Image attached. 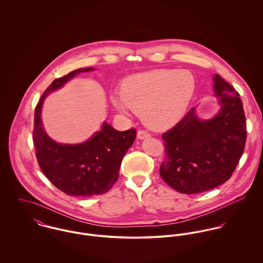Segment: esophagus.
<instances>
[{"label": "esophagus", "instance_id": "1", "mask_svg": "<svg viewBox=\"0 0 263 263\" xmlns=\"http://www.w3.org/2000/svg\"><path fill=\"white\" fill-rule=\"evenodd\" d=\"M138 139H140V140H143V139H146V138H149L151 135L147 132V130H144V129H140L139 132H138Z\"/></svg>", "mask_w": 263, "mask_h": 263}]
</instances>
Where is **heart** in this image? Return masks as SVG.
I'll return each instance as SVG.
<instances>
[{
	"label": "heart",
	"mask_w": 263,
	"mask_h": 263,
	"mask_svg": "<svg viewBox=\"0 0 263 263\" xmlns=\"http://www.w3.org/2000/svg\"><path fill=\"white\" fill-rule=\"evenodd\" d=\"M195 91V79L188 71L157 70L129 77L122 93L113 94V105L121 112H142L154 128L177 123L187 109Z\"/></svg>",
	"instance_id": "1"
}]
</instances>
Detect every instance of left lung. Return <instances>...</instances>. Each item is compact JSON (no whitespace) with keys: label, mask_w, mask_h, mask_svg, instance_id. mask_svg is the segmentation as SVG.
Wrapping results in <instances>:
<instances>
[{"label":"left lung","mask_w":263,"mask_h":263,"mask_svg":"<svg viewBox=\"0 0 263 263\" xmlns=\"http://www.w3.org/2000/svg\"><path fill=\"white\" fill-rule=\"evenodd\" d=\"M214 82L216 95L221 98L220 112L200 120L191 108L162 136L166 156L160 175L180 193H199L223 184L245 148L246 118L239 93L218 74Z\"/></svg>","instance_id":"obj_1"}]
</instances>
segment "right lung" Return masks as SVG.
I'll list each match as a JSON object with an SVG mask.
<instances>
[{"mask_svg": "<svg viewBox=\"0 0 263 263\" xmlns=\"http://www.w3.org/2000/svg\"><path fill=\"white\" fill-rule=\"evenodd\" d=\"M91 70L78 69L55 79L43 92L34 113L32 134L38 165L55 187L70 196L90 197L112 187L119 176L121 161L137 136L135 128L118 132L107 123L88 142L80 145L58 144L45 134L40 114L46 95L77 74Z\"/></svg>", "mask_w": 263, "mask_h": 263, "instance_id": "right-lung-1", "label": "right lung"}]
</instances>
